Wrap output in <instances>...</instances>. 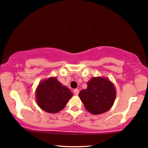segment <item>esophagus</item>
I'll return each mask as SVG.
<instances>
[{
    "label": "esophagus",
    "instance_id": "esophagus-1",
    "mask_svg": "<svg viewBox=\"0 0 148 148\" xmlns=\"http://www.w3.org/2000/svg\"><path fill=\"white\" fill-rule=\"evenodd\" d=\"M79 91L78 89H74V95H77L79 94Z\"/></svg>",
    "mask_w": 148,
    "mask_h": 148
}]
</instances>
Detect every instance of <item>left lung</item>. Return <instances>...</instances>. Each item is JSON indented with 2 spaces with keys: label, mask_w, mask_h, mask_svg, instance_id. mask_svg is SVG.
<instances>
[{
  "label": "left lung",
  "mask_w": 148,
  "mask_h": 148,
  "mask_svg": "<svg viewBox=\"0 0 148 148\" xmlns=\"http://www.w3.org/2000/svg\"><path fill=\"white\" fill-rule=\"evenodd\" d=\"M116 91L108 79L92 77L87 83V88L80 91L79 97L85 108L94 115L106 112L114 105Z\"/></svg>",
  "instance_id": "8db88e82"
}]
</instances>
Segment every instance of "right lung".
I'll use <instances>...</instances> for the list:
<instances>
[{
	"mask_svg": "<svg viewBox=\"0 0 148 148\" xmlns=\"http://www.w3.org/2000/svg\"><path fill=\"white\" fill-rule=\"evenodd\" d=\"M72 95L71 90L63 86L56 77L42 80L36 90V100L39 107L51 114L62 110Z\"/></svg>",
	"mask_w": 148,
	"mask_h": 148,
	"instance_id": "obj_1",
	"label": "right lung"
}]
</instances>
